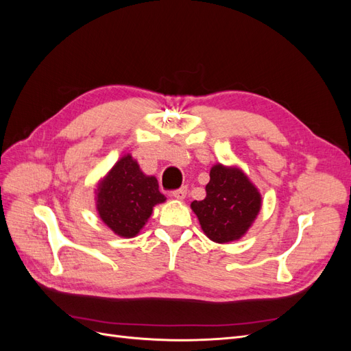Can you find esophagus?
<instances>
[{
  "label": "esophagus",
  "instance_id": "34e87169",
  "mask_svg": "<svg viewBox=\"0 0 351 351\" xmlns=\"http://www.w3.org/2000/svg\"><path fill=\"white\" fill-rule=\"evenodd\" d=\"M171 195H173V197H176L178 200H183L187 196V187H182V189H178V190H174Z\"/></svg>",
  "mask_w": 351,
  "mask_h": 351
}]
</instances>
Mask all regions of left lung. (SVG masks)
<instances>
[{
	"label": "left lung",
	"instance_id": "1",
	"mask_svg": "<svg viewBox=\"0 0 351 351\" xmlns=\"http://www.w3.org/2000/svg\"><path fill=\"white\" fill-rule=\"evenodd\" d=\"M206 197L192 209L205 234L215 243L239 240L258 217L262 197L240 168L217 164L210 168Z\"/></svg>",
	"mask_w": 351,
	"mask_h": 351
}]
</instances>
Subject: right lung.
Returning <instances> with one entry per match:
<instances>
[{
  "mask_svg": "<svg viewBox=\"0 0 351 351\" xmlns=\"http://www.w3.org/2000/svg\"><path fill=\"white\" fill-rule=\"evenodd\" d=\"M97 210L117 236L132 239L149 219L156 204L165 202L158 180L145 176L132 155H124L98 183Z\"/></svg>",
  "mask_w": 351,
  "mask_h": 351,
  "instance_id": "obj_1",
  "label": "right lung"
}]
</instances>
